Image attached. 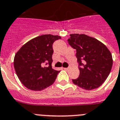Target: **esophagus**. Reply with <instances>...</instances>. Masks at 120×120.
Instances as JSON below:
<instances>
[{"instance_id": "obj_1", "label": "esophagus", "mask_w": 120, "mask_h": 120, "mask_svg": "<svg viewBox=\"0 0 120 120\" xmlns=\"http://www.w3.org/2000/svg\"><path fill=\"white\" fill-rule=\"evenodd\" d=\"M63 69H64V70H66V71H67V70L69 69V68H63Z\"/></svg>"}]
</instances>
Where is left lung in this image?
<instances>
[{
    "mask_svg": "<svg viewBox=\"0 0 120 120\" xmlns=\"http://www.w3.org/2000/svg\"><path fill=\"white\" fill-rule=\"evenodd\" d=\"M68 44L76 49L79 75L73 84L86 90L100 87L112 66V54L108 48L94 38L84 34H71Z\"/></svg>",
    "mask_w": 120,
    "mask_h": 120,
    "instance_id": "8db88e82",
    "label": "left lung"
}]
</instances>
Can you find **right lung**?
I'll list each match as a JSON object with an SVG mask.
<instances>
[{"instance_id":"add662e5","label":"right lung","mask_w":120,"mask_h":120,"mask_svg":"<svg viewBox=\"0 0 120 120\" xmlns=\"http://www.w3.org/2000/svg\"><path fill=\"white\" fill-rule=\"evenodd\" d=\"M61 37L44 34L32 39L16 53L14 66L17 75L26 88L41 91L54 82L60 71L52 68V44Z\"/></svg>"}]
</instances>
